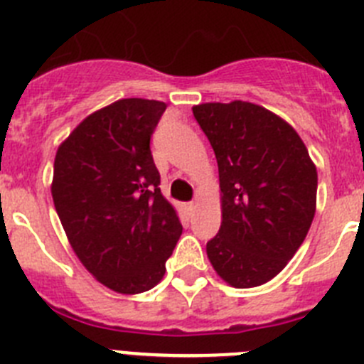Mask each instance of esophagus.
I'll list each match as a JSON object with an SVG mask.
<instances>
[{"label": "esophagus", "instance_id": "obj_1", "mask_svg": "<svg viewBox=\"0 0 364 364\" xmlns=\"http://www.w3.org/2000/svg\"><path fill=\"white\" fill-rule=\"evenodd\" d=\"M186 210H188V212L190 213H193V212H196V210H198V203H188V205H186Z\"/></svg>", "mask_w": 364, "mask_h": 364}]
</instances>
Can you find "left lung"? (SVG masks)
<instances>
[{
	"label": "left lung",
	"mask_w": 364,
	"mask_h": 364,
	"mask_svg": "<svg viewBox=\"0 0 364 364\" xmlns=\"http://www.w3.org/2000/svg\"><path fill=\"white\" fill-rule=\"evenodd\" d=\"M219 165L220 230L206 255L237 289L277 277L307 237L318 172L300 134L284 118L244 100L193 105Z\"/></svg>",
	"instance_id": "left-lung-1"
}]
</instances>
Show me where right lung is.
I'll return each mask as SVG.
<instances>
[{
	"instance_id": "1",
	"label": "right lung",
	"mask_w": 364,
	"mask_h": 364,
	"mask_svg": "<svg viewBox=\"0 0 364 364\" xmlns=\"http://www.w3.org/2000/svg\"><path fill=\"white\" fill-rule=\"evenodd\" d=\"M165 109V102L122 98L84 118L57 149V215L77 259L114 293L159 284L183 232L149 145Z\"/></svg>"
}]
</instances>
